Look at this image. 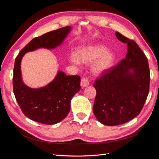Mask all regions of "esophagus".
<instances>
[{"label": "esophagus", "instance_id": "obj_1", "mask_svg": "<svg viewBox=\"0 0 159 159\" xmlns=\"http://www.w3.org/2000/svg\"><path fill=\"white\" fill-rule=\"evenodd\" d=\"M80 85L82 87H87V86L89 85V80H88L87 78H86V77H83L81 79L80 81Z\"/></svg>", "mask_w": 159, "mask_h": 159}]
</instances>
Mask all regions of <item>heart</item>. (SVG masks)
Returning a JSON list of instances; mask_svg holds the SVG:
<instances>
[{
  "instance_id": "b5f03b06",
  "label": "heart",
  "mask_w": 159,
  "mask_h": 159,
  "mask_svg": "<svg viewBox=\"0 0 159 159\" xmlns=\"http://www.w3.org/2000/svg\"><path fill=\"white\" fill-rule=\"evenodd\" d=\"M107 51V47L102 44L88 45L80 48L78 54L72 53L70 61L76 65L80 64V62L85 65L93 63L92 69L94 73H102L109 69L115 61V54Z\"/></svg>"
}]
</instances>
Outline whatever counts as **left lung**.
<instances>
[{"label":"left lung","mask_w":159,"mask_h":159,"mask_svg":"<svg viewBox=\"0 0 159 159\" xmlns=\"http://www.w3.org/2000/svg\"><path fill=\"white\" fill-rule=\"evenodd\" d=\"M115 34L127 44L126 58L105 71L94 84L97 95L93 112L100 122L108 126L124 124L137 116L147 98L150 84L148 62L142 50L134 40L119 32Z\"/></svg>","instance_id":"left-lung-1"}]
</instances>
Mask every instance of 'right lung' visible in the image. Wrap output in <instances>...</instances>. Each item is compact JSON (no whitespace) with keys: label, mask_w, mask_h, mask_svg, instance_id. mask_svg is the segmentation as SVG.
<instances>
[{"label":"right lung","mask_w":159,"mask_h":159,"mask_svg":"<svg viewBox=\"0 0 159 159\" xmlns=\"http://www.w3.org/2000/svg\"><path fill=\"white\" fill-rule=\"evenodd\" d=\"M70 26L45 33L31 40L16 57L13 69V92L22 112L30 119L45 125H54L69 114L70 101L80 89L79 75H66L59 71L46 87L30 89L22 83L20 62L24 54L39 48H53L61 44Z\"/></svg>","instance_id":"1"}]
</instances>
